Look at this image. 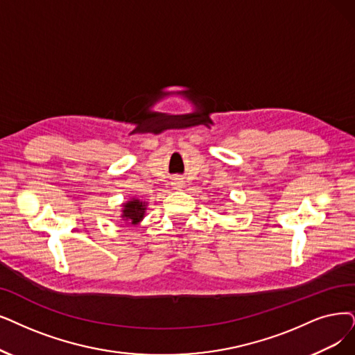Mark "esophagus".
Returning a JSON list of instances; mask_svg holds the SVG:
<instances>
[{"mask_svg":"<svg viewBox=\"0 0 355 355\" xmlns=\"http://www.w3.org/2000/svg\"><path fill=\"white\" fill-rule=\"evenodd\" d=\"M172 187H173V189H182L183 187H185V182H183L180 178H175L172 182Z\"/></svg>","mask_w":355,"mask_h":355,"instance_id":"1","label":"esophagus"}]
</instances>
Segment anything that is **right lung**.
I'll use <instances>...</instances> for the list:
<instances>
[{
	"label": "right lung",
	"instance_id": "right-lung-1",
	"mask_svg": "<svg viewBox=\"0 0 355 355\" xmlns=\"http://www.w3.org/2000/svg\"><path fill=\"white\" fill-rule=\"evenodd\" d=\"M146 211H147L146 201H141L138 198H130L128 201L122 204L119 217L125 224L137 225L146 217Z\"/></svg>",
	"mask_w": 355,
	"mask_h": 355
}]
</instances>
